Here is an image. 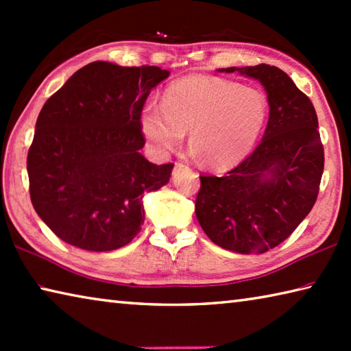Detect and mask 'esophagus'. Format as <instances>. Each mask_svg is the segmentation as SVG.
Segmentation results:
<instances>
[{
  "label": "esophagus",
  "mask_w": 351,
  "mask_h": 351,
  "mask_svg": "<svg viewBox=\"0 0 351 351\" xmlns=\"http://www.w3.org/2000/svg\"><path fill=\"white\" fill-rule=\"evenodd\" d=\"M184 167H186V165H184L182 162H176V164H175V170H181V169H184Z\"/></svg>",
  "instance_id": "34e87169"
}]
</instances>
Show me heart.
Segmentation results:
<instances>
[{
	"label": "heart",
	"mask_w": 351,
	"mask_h": 351,
	"mask_svg": "<svg viewBox=\"0 0 351 351\" xmlns=\"http://www.w3.org/2000/svg\"><path fill=\"white\" fill-rule=\"evenodd\" d=\"M268 117L260 91L217 77L190 75L165 88L162 104L141 110V130L152 150L165 156L189 144L204 165L226 170L245 159Z\"/></svg>",
	"instance_id": "1"
}]
</instances>
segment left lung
<instances>
[{
    "label": "left lung",
    "instance_id": "obj_1",
    "mask_svg": "<svg viewBox=\"0 0 351 351\" xmlns=\"http://www.w3.org/2000/svg\"><path fill=\"white\" fill-rule=\"evenodd\" d=\"M258 80L269 121L257 148L224 176H199L195 213L217 246L263 254L294 232L316 203L324 173L316 110L287 73L271 64L223 68Z\"/></svg>",
    "mask_w": 351,
    "mask_h": 351
}]
</instances>
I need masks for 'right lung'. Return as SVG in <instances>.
I'll return each mask as SVG.
<instances>
[{
  "mask_svg": "<svg viewBox=\"0 0 351 351\" xmlns=\"http://www.w3.org/2000/svg\"><path fill=\"white\" fill-rule=\"evenodd\" d=\"M169 74L93 62L46 100L27 153L29 193L38 217L68 245L105 252L139 234L144 193L165 186L173 169L141 154V110Z\"/></svg>",
  "mask_w": 351,
  "mask_h": 351,
  "instance_id": "obj_1",
  "label": "right lung"
}]
</instances>
